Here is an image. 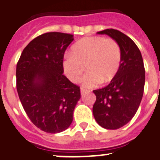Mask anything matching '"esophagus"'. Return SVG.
Here are the masks:
<instances>
[{
	"label": "esophagus",
	"instance_id": "34e87169",
	"mask_svg": "<svg viewBox=\"0 0 160 160\" xmlns=\"http://www.w3.org/2000/svg\"><path fill=\"white\" fill-rule=\"evenodd\" d=\"M86 91H87V90L85 89V88H81V94H84V93L86 92Z\"/></svg>",
	"mask_w": 160,
	"mask_h": 160
}]
</instances>
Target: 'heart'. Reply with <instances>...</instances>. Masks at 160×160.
<instances>
[{
    "label": "heart",
    "mask_w": 160,
    "mask_h": 160,
    "mask_svg": "<svg viewBox=\"0 0 160 160\" xmlns=\"http://www.w3.org/2000/svg\"><path fill=\"white\" fill-rule=\"evenodd\" d=\"M72 53H66L63 70L71 82L78 83L85 70L83 85L93 88L99 83H108L116 76L121 62L119 44L112 38L85 37L72 47Z\"/></svg>",
    "instance_id": "heart-1"
}]
</instances>
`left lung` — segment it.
Segmentation results:
<instances>
[{"instance_id": "obj_1", "label": "left lung", "mask_w": 160, "mask_h": 160, "mask_svg": "<svg viewBox=\"0 0 160 160\" xmlns=\"http://www.w3.org/2000/svg\"><path fill=\"white\" fill-rule=\"evenodd\" d=\"M116 40L121 51L118 72L108 85L93 90L96 100L92 107L96 122L106 129L115 130L133 118L143 96L145 75L142 53L134 41L113 28L98 32Z\"/></svg>"}]
</instances>
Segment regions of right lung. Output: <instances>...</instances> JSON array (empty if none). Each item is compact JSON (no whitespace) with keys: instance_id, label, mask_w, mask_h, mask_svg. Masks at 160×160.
<instances>
[{"instance_id":"right-lung-1","label":"right lung","mask_w":160,"mask_h":160,"mask_svg":"<svg viewBox=\"0 0 160 160\" xmlns=\"http://www.w3.org/2000/svg\"><path fill=\"white\" fill-rule=\"evenodd\" d=\"M73 35L47 32L23 50L16 67V88L30 121L47 133L68 128L80 88L63 75V59Z\"/></svg>"}]
</instances>
